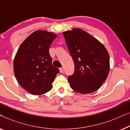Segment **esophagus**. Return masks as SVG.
Returning a JSON list of instances; mask_svg holds the SVG:
<instances>
[{"mask_svg":"<svg viewBox=\"0 0 130 130\" xmlns=\"http://www.w3.org/2000/svg\"><path fill=\"white\" fill-rule=\"evenodd\" d=\"M64 72V68L63 67H61V68H60V73H63Z\"/></svg>","mask_w":130,"mask_h":130,"instance_id":"esophagus-1","label":"esophagus"}]
</instances>
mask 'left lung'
I'll list each match as a JSON object with an SVG mask.
<instances>
[{"instance_id":"8db88e82","label":"left lung","mask_w":130,"mask_h":130,"mask_svg":"<svg viewBox=\"0 0 130 130\" xmlns=\"http://www.w3.org/2000/svg\"><path fill=\"white\" fill-rule=\"evenodd\" d=\"M63 34L74 64L73 74L68 76L70 87L80 93L96 91L109 73L107 50L98 40L79 28Z\"/></svg>"}]
</instances>
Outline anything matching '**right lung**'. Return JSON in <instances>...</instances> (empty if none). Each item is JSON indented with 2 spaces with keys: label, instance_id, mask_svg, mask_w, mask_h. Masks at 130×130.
<instances>
[{
  "label": "right lung",
  "instance_id": "add662e5",
  "mask_svg": "<svg viewBox=\"0 0 130 130\" xmlns=\"http://www.w3.org/2000/svg\"><path fill=\"white\" fill-rule=\"evenodd\" d=\"M57 35L45 31H37L22 42L13 61L15 76L19 85L33 95H42L53 88L59 70L52 65L49 53Z\"/></svg>",
  "mask_w": 130,
  "mask_h": 130
}]
</instances>
